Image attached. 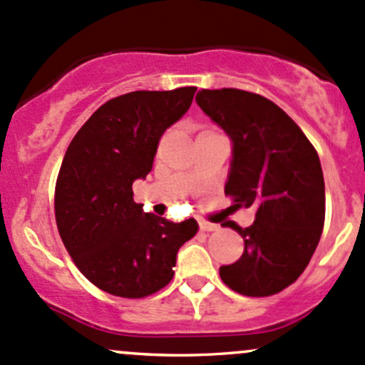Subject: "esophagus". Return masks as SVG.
<instances>
[{
    "label": "esophagus",
    "mask_w": 365,
    "mask_h": 365,
    "mask_svg": "<svg viewBox=\"0 0 365 365\" xmlns=\"http://www.w3.org/2000/svg\"><path fill=\"white\" fill-rule=\"evenodd\" d=\"M200 230H204V232H216V230H220V225L210 223V221H200Z\"/></svg>",
    "instance_id": "1"
}]
</instances>
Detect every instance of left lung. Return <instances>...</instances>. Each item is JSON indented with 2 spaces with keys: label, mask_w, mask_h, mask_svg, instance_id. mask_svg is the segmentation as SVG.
<instances>
[{
  "label": "left lung",
  "mask_w": 365,
  "mask_h": 365,
  "mask_svg": "<svg viewBox=\"0 0 365 365\" xmlns=\"http://www.w3.org/2000/svg\"><path fill=\"white\" fill-rule=\"evenodd\" d=\"M197 103L234 142L225 195L234 209L255 207V223L234 228L244 239L223 283L246 297L279 294L299 279L325 223V182L317 149L274 101L242 89H202Z\"/></svg>",
  "instance_id": "obj_1"
}]
</instances>
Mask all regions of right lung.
Wrapping results in <instances>:
<instances>
[{
	"instance_id": "obj_1",
	"label": "right lung",
	"mask_w": 365,
	"mask_h": 365,
	"mask_svg": "<svg viewBox=\"0 0 365 365\" xmlns=\"http://www.w3.org/2000/svg\"><path fill=\"white\" fill-rule=\"evenodd\" d=\"M197 88L133 91L105 101L70 142L59 168L54 212L77 269L95 287L142 299L167 287L175 257L198 223H172L133 200L151 172L161 135L186 114Z\"/></svg>"
}]
</instances>
